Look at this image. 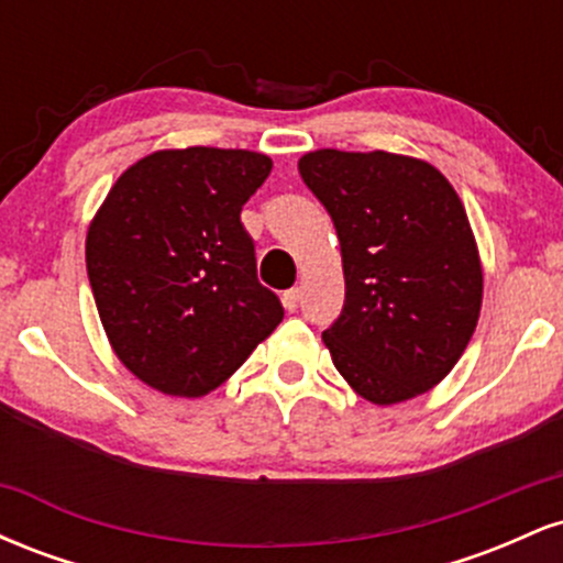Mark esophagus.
Segmentation results:
<instances>
[{"label": "esophagus", "mask_w": 563, "mask_h": 563, "mask_svg": "<svg viewBox=\"0 0 563 563\" xmlns=\"http://www.w3.org/2000/svg\"><path fill=\"white\" fill-rule=\"evenodd\" d=\"M299 299H301L299 288L286 290V294H283V307H286V312H296V307H299Z\"/></svg>", "instance_id": "34e87169"}]
</instances>
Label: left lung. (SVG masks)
Listing matches in <instances>:
<instances>
[{
	"label": "left lung",
	"mask_w": 563,
	"mask_h": 563,
	"mask_svg": "<svg viewBox=\"0 0 563 563\" xmlns=\"http://www.w3.org/2000/svg\"><path fill=\"white\" fill-rule=\"evenodd\" d=\"M341 243L346 299L322 333L335 371L373 405L434 389L455 367L482 309L474 230L429 161L322 147L299 158Z\"/></svg>",
	"instance_id": "1"
}]
</instances>
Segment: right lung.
Listing matches in <instances>:
<instances>
[{
	"label": "right lung",
	"instance_id": "obj_1",
	"mask_svg": "<svg viewBox=\"0 0 563 563\" xmlns=\"http://www.w3.org/2000/svg\"><path fill=\"white\" fill-rule=\"evenodd\" d=\"M269 169L254 151H156L115 179L89 222L97 314L115 357L151 389L203 397L280 325L241 224Z\"/></svg>",
	"mask_w": 563,
	"mask_h": 563
}]
</instances>
